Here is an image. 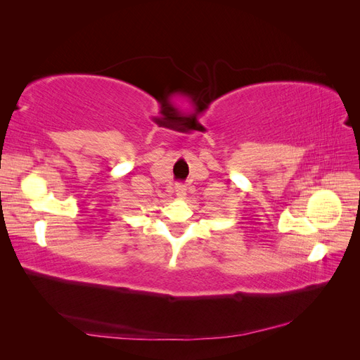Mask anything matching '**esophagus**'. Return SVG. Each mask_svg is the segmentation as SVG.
I'll use <instances>...</instances> for the list:
<instances>
[{
	"mask_svg": "<svg viewBox=\"0 0 360 360\" xmlns=\"http://www.w3.org/2000/svg\"><path fill=\"white\" fill-rule=\"evenodd\" d=\"M176 192H177L179 198H184L186 197V186H184V184H177Z\"/></svg>",
	"mask_w": 360,
	"mask_h": 360,
	"instance_id": "obj_1",
	"label": "esophagus"
}]
</instances>
